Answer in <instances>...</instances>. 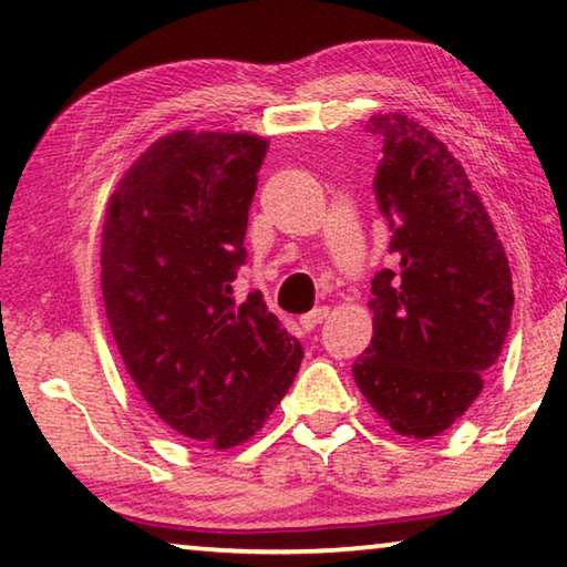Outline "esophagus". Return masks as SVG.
<instances>
[{"instance_id": "esophagus-1", "label": "esophagus", "mask_w": 567, "mask_h": 567, "mask_svg": "<svg viewBox=\"0 0 567 567\" xmlns=\"http://www.w3.org/2000/svg\"><path fill=\"white\" fill-rule=\"evenodd\" d=\"M328 315H330V307L328 305H320V307H315L312 312H307V315H302V328H307V330H312V328H318L320 322H324L328 320Z\"/></svg>"}]
</instances>
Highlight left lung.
Masks as SVG:
<instances>
[{
  "label": "left lung",
  "mask_w": 567,
  "mask_h": 567,
  "mask_svg": "<svg viewBox=\"0 0 567 567\" xmlns=\"http://www.w3.org/2000/svg\"><path fill=\"white\" fill-rule=\"evenodd\" d=\"M368 130L382 137L372 189L392 267L372 280V340L352 375L398 435L430 440L473 405L501 358L513 275L453 152L400 112L375 114Z\"/></svg>",
  "instance_id": "1"
}]
</instances>
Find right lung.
<instances>
[{
    "label": "right lung",
    "mask_w": 567,
    "mask_h": 567,
    "mask_svg": "<svg viewBox=\"0 0 567 567\" xmlns=\"http://www.w3.org/2000/svg\"><path fill=\"white\" fill-rule=\"evenodd\" d=\"M267 140L165 134L132 162L102 225L104 310L124 368L182 437L229 450L260 433L302 348L260 292L235 300Z\"/></svg>",
    "instance_id": "1"
}]
</instances>
